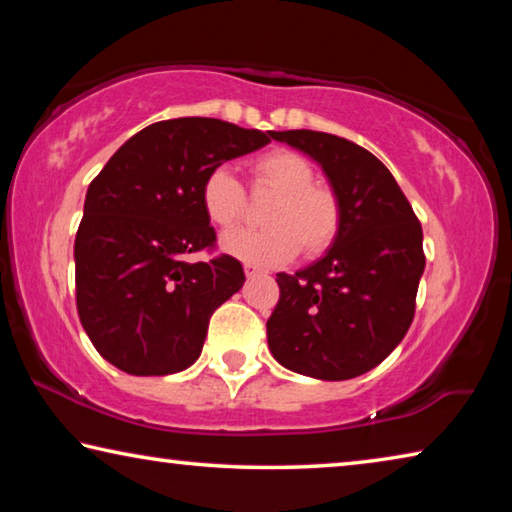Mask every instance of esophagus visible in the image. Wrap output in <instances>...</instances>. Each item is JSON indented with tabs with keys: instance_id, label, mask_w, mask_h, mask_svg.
Instances as JSON below:
<instances>
[{
	"instance_id": "34e87169",
	"label": "esophagus",
	"mask_w": 512,
	"mask_h": 512,
	"mask_svg": "<svg viewBox=\"0 0 512 512\" xmlns=\"http://www.w3.org/2000/svg\"><path fill=\"white\" fill-rule=\"evenodd\" d=\"M244 271H246V275H248V277L266 275V271H264V268H259V266H255V264H246V266H244Z\"/></svg>"
}]
</instances>
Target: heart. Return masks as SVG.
<instances>
[{
	"label": "heart",
	"instance_id": "b5f03b06",
	"mask_svg": "<svg viewBox=\"0 0 512 512\" xmlns=\"http://www.w3.org/2000/svg\"><path fill=\"white\" fill-rule=\"evenodd\" d=\"M311 162L296 151L275 149L253 162L255 185L277 194L264 214L266 228H237L221 237V250L248 264H284L298 255H318L339 235L341 203L332 189L314 183ZM203 210L214 225L230 228L244 214L246 194L228 167L203 178Z\"/></svg>",
	"mask_w": 512,
	"mask_h": 512
}]
</instances>
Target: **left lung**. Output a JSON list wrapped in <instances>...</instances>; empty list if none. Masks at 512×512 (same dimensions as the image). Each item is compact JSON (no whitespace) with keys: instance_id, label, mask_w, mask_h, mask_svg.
Segmentation results:
<instances>
[{"instance_id":"1","label":"left lung","mask_w":512,"mask_h":512,"mask_svg":"<svg viewBox=\"0 0 512 512\" xmlns=\"http://www.w3.org/2000/svg\"><path fill=\"white\" fill-rule=\"evenodd\" d=\"M273 140L323 169L341 203L339 235L307 268L277 273L268 348L298 375L343 381L379 366L404 339L424 273L422 225L393 173L339 135L282 131Z\"/></svg>"}]
</instances>
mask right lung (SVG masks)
I'll return each instance as SVG.
<instances>
[{"label": "right lung", "instance_id": "1", "mask_svg": "<svg viewBox=\"0 0 512 512\" xmlns=\"http://www.w3.org/2000/svg\"><path fill=\"white\" fill-rule=\"evenodd\" d=\"M271 137L210 117L158 121L92 180L74 244L76 307L112 366L160 377L201 357L214 309L246 282L230 255L187 262L216 239L201 203L203 178Z\"/></svg>", "mask_w": 512, "mask_h": 512}]
</instances>
